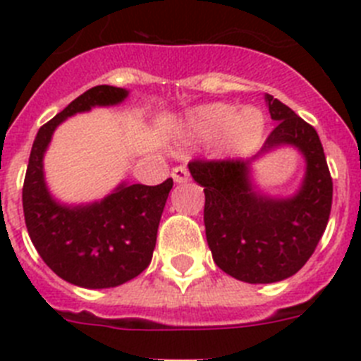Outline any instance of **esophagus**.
<instances>
[{
    "label": "esophagus",
    "instance_id": "1",
    "mask_svg": "<svg viewBox=\"0 0 361 361\" xmlns=\"http://www.w3.org/2000/svg\"><path fill=\"white\" fill-rule=\"evenodd\" d=\"M171 177H173L175 183H186V180H190V173H188L186 168H183V166H177V168H173V171H171Z\"/></svg>",
    "mask_w": 361,
    "mask_h": 361
}]
</instances>
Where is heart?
Returning a JSON list of instances; mask_svg holds the SVG:
<instances>
[{
  "mask_svg": "<svg viewBox=\"0 0 361 361\" xmlns=\"http://www.w3.org/2000/svg\"><path fill=\"white\" fill-rule=\"evenodd\" d=\"M262 111L257 108H237L231 104L213 103L191 110L180 124L184 139L206 141L224 137V148L231 153L247 152L253 148L264 133Z\"/></svg>",
  "mask_w": 361,
  "mask_h": 361,
  "instance_id": "1",
  "label": "heart"
}]
</instances>
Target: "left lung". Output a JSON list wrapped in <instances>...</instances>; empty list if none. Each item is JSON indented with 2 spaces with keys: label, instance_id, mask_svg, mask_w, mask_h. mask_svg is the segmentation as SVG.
<instances>
[{
  "label": "left lung",
  "instance_id": "1",
  "mask_svg": "<svg viewBox=\"0 0 361 361\" xmlns=\"http://www.w3.org/2000/svg\"><path fill=\"white\" fill-rule=\"evenodd\" d=\"M266 103L276 128L258 155L188 164L206 195L204 226L213 260L247 283L280 282L302 269L324 235L333 204V178L317 130L273 95L266 94ZM279 145H295L306 159L302 186L291 197L260 194L250 180V164Z\"/></svg>",
  "mask_w": 361,
  "mask_h": 361
}]
</instances>
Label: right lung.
<instances>
[{"label":"right lung","mask_w":361,"mask_h":361,"mask_svg":"<svg viewBox=\"0 0 361 361\" xmlns=\"http://www.w3.org/2000/svg\"><path fill=\"white\" fill-rule=\"evenodd\" d=\"M128 90L99 85L73 99L43 124L32 145L23 184V213L32 244L44 264L66 282L86 289L116 288L152 262L162 209L173 180L157 186L121 183L103 200L57 202L44 183L43 157L59 124L94 106H114Z\"/></svg>","instance_id":"right-lung-1"}]
</instances>
